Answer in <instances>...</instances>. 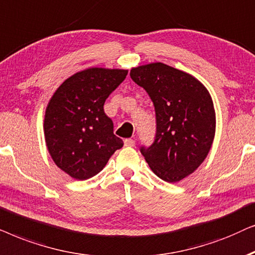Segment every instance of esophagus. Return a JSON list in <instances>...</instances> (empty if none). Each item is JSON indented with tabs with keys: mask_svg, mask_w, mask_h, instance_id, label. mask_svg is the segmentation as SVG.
Returning <instances> with one entry per match:
<instances>
[{
	"mask_svg": "<svg viewBox=\"0 0 255 255\" xmlns=\"http://www.w3.org/2000/svg\"><path fill=\"white\" fill-rule=\"evenodd\" d=\"M124 143L126 147H134L135 141L133 140V138H126V140L124 141Z\"/></svg>",
	"mask_w": 255,
	"mask_h": 255,
	"instance_id": "34e87169",
	"label": "esophagus"
}]
</instances>
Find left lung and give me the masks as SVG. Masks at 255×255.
<instances>
[{"mask_svg":"<svg viewBox=\"0 0 255 255\" xmlns=\"http://www.w3.org/2000/svg\"><path fill=\"white\" fill-rule=\"evenodd\" d=\"M130 78L150 97L156 114L155 140L141 147V154L163 181H181L211 149L216 131L211 96L191 74L163 63L134 67Z\"/></svg>","mask_w":255,"mask_h":255,"instance_id":"obj_1","label":"left lung"}]
</instances>
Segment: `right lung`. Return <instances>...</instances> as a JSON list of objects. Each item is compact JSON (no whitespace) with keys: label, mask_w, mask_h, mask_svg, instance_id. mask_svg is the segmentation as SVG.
<instances>
[{"label":"right lung","mask_w":255,"mask_h":255,"mask_svg":"<svg viewBox=\"0 0 255 255\" xmlns=\"http://www.w3.org/2000/svg\"><path fill=\"white\" fill-rule=\"evenodd\" d=\"M127 73L103 67L80 71L67 78L49 101L44 119L47 150L57 167L72 178L93 177L124 145L113 133L104 104Z\"/></svg>","instance_id":"right-lung-1"}]
</instances>
